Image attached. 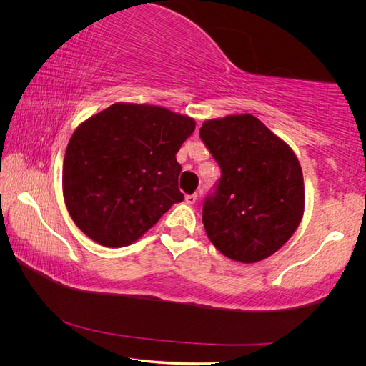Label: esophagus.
<instances>
[{
    "label": "esophagus",
    "instance_id": "esophagus-1",
    "mask_svg": "<svg viewBox=\"0 0 366 366\" xmlns=\"http://www.w3.org/2000/svg\"><path fill=\"white\" fill-rule=\"evenodd\" d=\"M197 194H192V195H186V204H189V206H192V204H195V202H197Z\"/></svg>",
    "mask_w": 366,
    "mask_h": 366
}]
</instances>
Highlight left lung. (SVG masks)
Instances as JSON below:
<instances>
[{
    "label": "left lung",
    "instance_id": "obj_1",
    "mask_svg": "<svg viewBox=\"0 0 366 366\" xmlns=\"http://www.w3.org/2000/svg\"><path fill=\"white\" fill-rule=\"evenodd\" d=\"M200 137L221 168L217 189L203 204L207 238L234 261L269 258L290 239L304 215L297 157L252 114L206 120Z\"/></svg>",
    "mask_w": 366,
    "mask_h": 366
}]
</instances>
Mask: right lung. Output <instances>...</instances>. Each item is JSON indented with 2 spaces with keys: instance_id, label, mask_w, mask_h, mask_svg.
<instances>
[{
  "instance_id": "1",
  "label": "right lung",
  "mask_w": 366,
  "mask_h": 366,
  "mask_svg": "<svg viewBox=\"0 0 366 366\" xmlns=\"http://www.w3.org/2000/svg\"><path fill=\"white\" fill-rule=\"evenodd\" d=\"M189 116L168 108L117 102L76 128L62 166V192L74 224L105 247L137 241L172 204L179 189Z\"/></svg>"
}]
</instances>
